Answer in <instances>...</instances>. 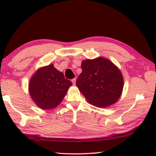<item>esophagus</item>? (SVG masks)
I'll return each mask as SVG.
<instances>
[{
  "mask_svg": "<svg viewBox=\"0 0 156 156\" xmlns=\"http://www.w3.org/2000/svg\"><path fill=\"white\" fill-rule=\"evenodd\" d=\"M76 78H73V79H72V83H73V85H75V84H76Z\"/></svg>",
  "mask_w": 156,
  "mask_h": 156,
  "instance_id": "esophagus-1",
  "label": "esophagus"
}]
</instances>
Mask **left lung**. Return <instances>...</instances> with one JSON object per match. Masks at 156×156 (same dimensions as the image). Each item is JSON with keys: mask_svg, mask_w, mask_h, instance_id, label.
I'll use <instances>...</instances> for the list:
<instances>
[{"mask_svg": "<svg viewBox=\"0 0 156 156\" xmlns=\"http://www.w3.org/2000/svg\"><path fill=\"white\" fill-rule=\"evenodd\" d=\"M83 72L76 80V86L87 100L98 107H106L119 98L123 89L120 71L104 58L82 62Z\"/></svg>", "mask_w": 156, "mask_h": 156, "instance_id": "1", "label": "left lung"}]
</instances>
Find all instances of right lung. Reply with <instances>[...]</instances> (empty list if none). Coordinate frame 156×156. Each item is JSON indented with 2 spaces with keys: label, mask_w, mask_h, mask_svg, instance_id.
<instances>
[{
  "label": "right lung",
  "mask_w": 156,
  "mask_h": 156,
  "mask_svg": "<svg viewBox=\"0 0 156 156\" xmlns=\"http://www.w3.org/2000/svg\"><path fill=\"white\" fill-rule=\"evenodd\" d=\"M72 85L70 80L53 65L40 69L30 81L29 90L31 98L41 109H51L62 102Z\"/></svg>",
  "instance_id": "right-lung-1"
}]
</instances>
